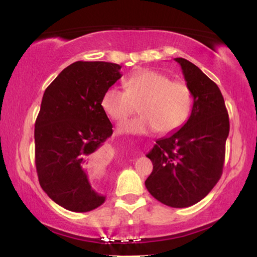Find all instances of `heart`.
Listing matches in <instances>:
<instances>
[{"instance_id": "obj_1", "label": "heart", "mask_w": 257, "mask_h": 257, "mask_svg": "<svg viewBox=\"0 0 257 257\" xmlns=\"http://www.w3.org/2000/svg\"><path fill=\"white\" fill-rule=\"evenodd\" d=\"M124 89L110 86L101 97V106L111 119L124 120L137 110L141 115L119 125V131L130 134H162L175 132L191 116L193 95L185 82L159 71H134L123 81Z\"/></svg>"}]
</instances>
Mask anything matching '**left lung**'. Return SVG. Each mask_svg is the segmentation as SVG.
<instances>
[{"label": "left lung", "instance_id": "obj_1", "mask_svg": "<svg viewBox=\"0 0 257 257\" xmlns=\"http://www.w3.org/2000/svg\"><path fill=\"white\" fill-rule=\"evenodd\" d=\"M175 61L192 92V112L179 131L157 140L147 154L153 172L145 185L165 206L186 208L207 196L222 176L230 121L218 86L193 63Z\"/></svg>", "mask_w": 257, "mask_h": 257}]
</instances>
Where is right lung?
Instances as JSON below:
<instances>
[{
	"label": "right lung",
	"instance_id": "1",
	"mask_svg": "<svg viewBox=\"0 0 257 257\" xmlns=\"http://www.w3.org/2000/svg\"><path fill=\"white\" fill-rule=\"evenodd\" d=\"M120 68L109 62H74L43 94L34 128L39 183L70 211H90L105 201L90 186L89 176L104 165L103 145L112 124L101 97L121 77Z\"/></svg>",
	"mask_w": 257,
	"mask_h": 257
}]
</instances>
